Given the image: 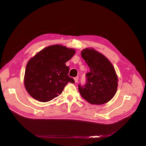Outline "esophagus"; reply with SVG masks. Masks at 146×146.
<instances>
[{
	"label": "esophagus",
	"instance_id": "esophagus-1",
	"mask_svg": "<svg viewBox=\"0 0 146 146\" xmlns=\"http://www.w3.org/2000/svg\"><path fill=\"white\" fill-rule=\"evenodd\" d=\"M74 80H75V82L76 83H77L78 80V77H76L74 78Z\"/></svg>",
	"mask_w": 146,
	"mask_h": 146
}]
</instances>
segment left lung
<instances>
[{
    "label": "left lung",
    "mask_w": 146,
    "mask_h": 146,
    "mask_svg": "<svg viewBox=\"0 0 146 146\" xmlns=\"http://www.w3.org/2000/svg\"><path fill=\"white\" fill-rule=\"evenodd\" d=\"M81 55L89 66L86 74V83L78 85L82 98L91 104L102 105L108 102L115 95L117 77L111 62L94 49L85 48Z\"/></svg>",
    "instance_id": "obj_1"
}]
</instances>
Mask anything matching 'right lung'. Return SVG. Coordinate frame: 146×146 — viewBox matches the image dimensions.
Wrapping results in <instances>:
<instances>
[{
	"label": "right lung",
	"mask_w": 146,
	"mask_h": 146,
	"mask_svg": "<svg viewBox=\"0 0 146 146\" xmlns=\"http://www.w3.org/2000/svg\"><path fill=\"white\" fill-rule=\"evenodd\" d=\"M75 50L61 45L46 47L31 58L26 66L24 85L29 94L36 100L46 102L61 94L68 82L65 63L75 54Z\"/></svg>",
	"instance_id": "add662e5"
}]
</instances>
